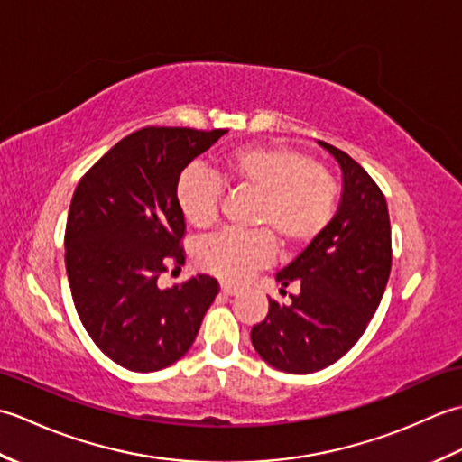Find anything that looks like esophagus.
Instances as JSON below:
<instances>
[{
  "label": "esophagus",
  "mask_w": 462,
  "mask_h": 462,
  "mask_svg": "<svg viewBox=\"0 0 462 462\" xmlns=\"http://www.w3.org/2000/svg\"><path fill=\"white\" fill-rule=\"evenodd\" d=\"M220 293H224V296H236L238 290H236V288H232V286H226V283H222Z\"/></svg>",
  "instance_id": "obj_1"
}]
</instances>
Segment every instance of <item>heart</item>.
<instances>
[{"instance_id": "1", "label": "heart", "mask_w": 462, "mask_h": 462, "mask_svg": "<svg viewBox=\"0 0 462 462\" xmlns=\"http://www.w3.org/2000/svg\"><path fill=\"white\" fill-rule=\"evenodd\" d=\"M214 175L186 171L176 182V204L196 230L214 226L220 214L222 184L254 196L252 234H218L199 244L196 263L228 283H240L282 252L311 246L328 230L337 208V180L328 166L286 144L250 143L214 162Z\"/></svg>"}]
</instances>
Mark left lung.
Segmentation results:
<instances>
[{
    "label": "left lung",
    "mask_w": 462,
    "mask_h": 462,
    "mask_svg": "<svg viewBox=\"0 0 462 462\" xmlns=\"http://www.w3.org/2000/svg\"><path fill=\"white\" fill-rule=\"evenodd\" d=\"M343 174L339 208L321 236L276 273L282 288L298 283L288 306L270 300L252 328V346L272 367L313 373L356 346L385 291L391 272V224L385 196L361 164L319 141ZM283 291V290H280Z\"/></svg>",
    "instance_id": "1"
}]
</instances>
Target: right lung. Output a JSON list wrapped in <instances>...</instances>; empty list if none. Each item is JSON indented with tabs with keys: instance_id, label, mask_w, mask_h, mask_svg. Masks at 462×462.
Listing matches in <instances>:
<instances>
[{
	"instance_id": "right-lung-1",
	"label": "right lung",
	"mask_w": 462,
	"mask_h": 462,
	"mask_svg": "<svg viewBox=\"0 0 462 462\" xmlns=\"http://www.w3.org/2000/svg\"><path fill=\"white\" fill-rule=\"evenodd\" d=\"M224 129L144 126L85 172L65 228L75 310L95 346L121 367L151 373L179 361L196 339L218 282L199 273L162 290L166 263H184L176 182Z\"/></svg>"
}]
</instances>
